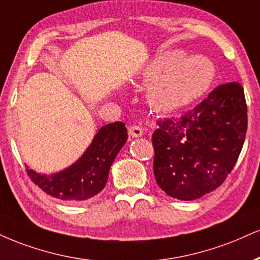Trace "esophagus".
I'll list each match as a JSON object with an SVG mask.
<instances>
[{
  "label": "esophagus",
  "instance_id": "obj_1",
  "mask_svg": "<svg viewBox=\"0 0 260 260\" xmlns=\"http://www.w3.org/2000/svg\"><path fill=\"white\" fill-rule=\"evenodd\" d=\"M129 134L134 138H138V137L143 136V128L138 126V124H132L129 127Z\"/></svg>",
  "mask_w": 260,
  "mask_h": 260
}]
</instances>
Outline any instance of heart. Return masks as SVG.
<instances>
[{"label": "heart", "mask_w": 260, "mask_h": 260, "mask_svg": "<svg viewBox=\"0 0 260 260\" xmlns=\"http://www.w3.org/2000/svg\"><path fill=\"white\" fill-rule=\"evenodd\" d=\"M179 55V52L162 53L144 71L149 81L161 77L152 90V99L162 110L190 104L201 96L213 81L214 68L207 58L191 57L174 64Z\"/></svg>", "instance_id": "obj_1"}]
</instances>
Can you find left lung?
<instances>
[{
  "mask_svg": "<svg viewBox=\"0 0 260 260\" xmlns=\"http://www.w3.org/2000/svg\"><path fill=\"white\" fill-rule=\"evenodd\" d=\"M156 123L152 145L158 186L183 201L202 198L224 183L242 150L247 132L242 86L219 84L192 110Z\"/></svg>",
  "mask_w": 260,
  "mask_h": 260,
  "instance_id": "1",
  "label": "left lung"
}]
</instances>
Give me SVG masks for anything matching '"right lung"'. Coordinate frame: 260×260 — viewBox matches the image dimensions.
<instances>
[{
    "label": "right lung",
    "instance_id": "obj_1",
    "mask_svg": "<svg viewBox=\"0 0 260 260\" xmlns=\"http://www.w3.org/2000/svg\"><path fill=\"white\" fill-rule=\"evenodd\" d=\"M127 138L123 122L109 123L100 128L80 160L67 170L52 176H41L26 167V173L52 198L68 202L84 201L104 189L112 162Z\"/></svg>",
    "mask_w": 260,
    "mask_h": 260
}]
</instances>
